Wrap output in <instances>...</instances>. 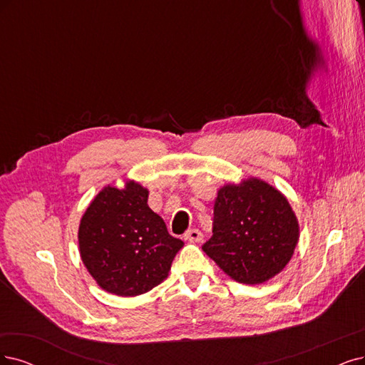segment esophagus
Segmentation results:
<instances>
[{
	"instance_id": "esophagus-1",
	"label": "esophagus",
	"mask_w": 365,
	"mask_h": 365,
	"mask_svg": "<svg viewBox=\"0 0 365 365\" xmlns=\"http://www.w3.org/2000/svg\"><path fill=\"white\" fill-rule=\"evenodd\" d=\"M183 237L187 242H201L203 240V233H201L198 228H192V230H187Z\"/></svg>"
}]
</instances>
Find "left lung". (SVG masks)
Instances as JSON below:
<instances>
[{
	"label": "left lung",
	"mask_w": 365,
	"mask_h": 365,
	"mask_svg": "<svg viewBox=\"0 0 365 365\" xmlns=\"http://www.w3.org/2000/svg\"><path fill=\"white\" fill-rule=\"evenodd\" d=\"M212 233L203 251L222 272L242 284H262L290 262L299 222L284 194L248 178L218 190Z\"/></svg>",
	"instance_id": "8db88e82"
}]
</instances>
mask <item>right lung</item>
Instances as JSON below:
<instances>
[{
	"instance_id": "1",
	"label": "right lung",
	"mask_w": 365,
	"mask_h": 365,
	"mask_svg": "<svg viewBox=\"0 0 365 365\" xmlns=\"http://www.w3.org/2000/svg\"><path fill=\"white\" fill-rule=\"evenodd\" d=\"M148 190L135 180L108 185L79 222L81 260L98 286L117 296H138L168 277L183 247L147 205Z\"/></svg>"
}]
</instances>
